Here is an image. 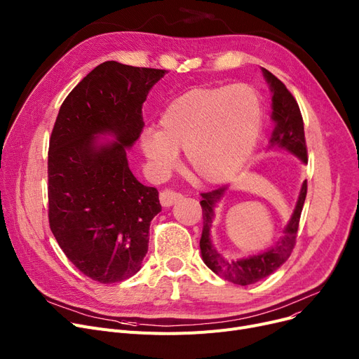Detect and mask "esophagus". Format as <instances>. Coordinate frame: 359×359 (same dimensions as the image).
Wrapping results in <instances>:
<instances>
[{
	"label": "esophagus",
	"mask_w": 359,
	"mask_h": 359,
	"mask_svg": "<svg viewBox=\"0 0 359 359\" xmlns=\"http://www.w3.org/2000/svg\"><path fill=\"white\" fill-rule=\"evenodd\" d=\"M182 194L175 192L172 189H164L160 192V202L163 206H172L173 203L179 202L182 199Z\"/></svg>",
	"instance_id": "34e87169"
}]
</instances>
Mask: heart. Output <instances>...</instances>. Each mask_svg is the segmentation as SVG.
<instances>
[{
	"mask_svg": "<svg viewBox=\"0 0 359 359\" xmlns=\"http://www.w3.org/2000/svg\"><path fill=\"white\" fill-rule=\"evenodd\" d=\"M262 118V99L248 84L195 88L168 104L160 130L147 129L141 147L160 173H167L184 149L194 176L218 184L234 177L249 161Z\"/></svg>",
	"mask_w": 359,
	"mask_h": 359,
	"instance_id": "obj_1",
	"label": "heart"
}]
</instances>
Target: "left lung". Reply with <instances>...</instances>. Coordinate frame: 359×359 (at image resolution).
Wrapping results in <instances>:
<instances>
[{
	"label": "left lung",
	"instance_id": "left-lung-1",
	"mask_svg": "<svg viewBox=\"0 0 359 359\" xmlns=\"http://www.w3.org/2000/svg\"><path fill=\"white\" fill-rule=\"evenodd\" d=\"M262 71L272 91V121L275 126L272 130L269 147L287 149L290 153L295 154L303 163H307L309 158L304 137V122L303 116H301L298 103L284 83L278 80L268 69L262 68ZM224 191L225 187H219V189L201 194V206L203 217L202 237L199 241L201 255L205 265L212 272H215L225 280L233 282L236 285L246 287L273 273L291 256L297 240L301 211H303L307 195V182H304L303 186H301L294 214L284 229V237L266 252L243 259H224L212 246L210 237L214 219V206L221 199Z\"/></svg>",
	"mask_w": 359,
	"mask_h": 359
}]
</instances>
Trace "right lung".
Returning <instances> with one entry per match:
<instances>
[{
  "instance_id": "right-lung-1",
  "label": "right lung",
  "mask_w": 359,
  "mask_h": 359,
  "mask_svg": "<svg viewBox=\"0 0 359 359\" xmlns=\"http://www.w3.org/2000/svg\"><path fill=\"white\" fill-rule=\"evenodd\" d=\"M165 69L106 61L64 100L48 153L49 225L86 276L115 284L134 276L148 252L158 191L132 175L126 148L140 138L142 103ZM111 135L100 143L99 135Z\"/></svg>"
}]
</instances>
